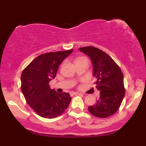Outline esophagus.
<instances>
[{
	"label": "esophagus",
	"instance_id": "esophagus-1",
	"mask_svg": "<svg viewBox=\"0 0 146 146\" xmlns=\"http://www.w3.org/2000/svg\"><path fill=\"white\" fill-rule=\"evenodd\" d=\"M78 94H80V93H75V92H71V95H78Z\"/></svg>",
	"mask_w": 146,
	"mask_h": 146
}]
</instances>
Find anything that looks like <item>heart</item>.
Instances as JSON below:
<instances>
[{"mask_svg": "<svg viewBox=\"0 0 146 146\" xmlns=\"http://www.w3.org/2000/svg\"><path fill=\"white\" fill-rule=\"evenodd\" d=\"M83 59H86V58H85V57H79V58H76V60H75V62H76V61H78V60H83Z\"/></svg>", "mask_w": 146, "mask_h": 146, "instance_id": "heart-1", "label": "heart"}]
</instances>
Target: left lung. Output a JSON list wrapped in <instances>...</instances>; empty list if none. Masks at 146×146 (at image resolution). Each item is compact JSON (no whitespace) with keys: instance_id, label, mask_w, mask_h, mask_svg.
I'll return each instance as SVG.
<instances>
[{"instance_id":"left-lung-1","label":"left lung","mask_w":146,"mask_h":146,"mask_svg":"<svg viewBox=\"0 0 146 146\" xmlns=\"http://www.w3.org/2000/svg\"><path fill=\"white\" fill-rule=\"evenodd\" d=\"M88 55L93 66L94 84L100 90L96 104L88 107L90 113L100 118H106L118 110L125 95L123 75L119 66L111 57L100 48L84 46L79 48Z\"/></svg>"}]
</instances>
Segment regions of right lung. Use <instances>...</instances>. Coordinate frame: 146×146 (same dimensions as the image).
<instances>
[{
	"label": "right lung",
	"mask_w": 146,
	"mask_h": 146,
	"mask_svg": "<svg viewBox=\"0 0 146 146\" xmlns=\"http://www.w3.org/2000/svg\"><path fill=\"white\" fill-rule=\"evenodd\" d=\"M73 49L49 52L37 57L26 66L21 75V90L31 108L38 115L52 119L62 114L71 98L68 93H58L51 89L49 82L54 79L60 64Z\"/></svg>",
	"instance_id": "right-lung-1"
}]
</instances>
